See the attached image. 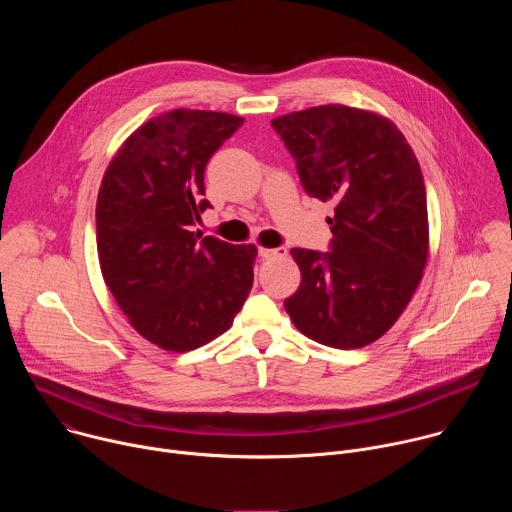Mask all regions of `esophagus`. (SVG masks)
<instances>
[{
	"mask_svg": "<svg viewBox=\"0 0 512 512\" xmlns=\"http://www.w3.org/2000/svg\"><path fill=\"white\" fill-rule=\"evenodd\" d=\"M287 255V249L285 247H275V249H259V257L261 259H281Z\"/></svg>",
	"mask_w": 512,
	"mask_h": 512,
	"instance_id": "1",
	"label": "esophagus"
}]
</instances>
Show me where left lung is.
<instances>
[{
	"mask_svg": "<svg viewBox=\"0 0 512 512\" xmlns=\"http://www.w3.org/2000/svg\"><path fill=\"white\" fill-rule=\"evenodd\" d=\"M308 196L332 200L326 253L291 249L302 283L285 312L308 338L362 348L401 316L427 259L423 174L385 117L320 105L271 121Z\"/></svg>",
	"mask_w": 512,
	"mask_h": 512,
	"instance_id": "1",
	"label": "left lung"
}]
</instances>
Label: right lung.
<instances>
[{
    "mask_svg": "<svg viewBox=\"0 0 512 512\" xmlns=\"http://www.w3.org/2000/svg\"><path fill=\"white\" fill-rule=\"evenodd\" d=\"M243 125L229 113L176 109L141 125L111 160L97 198L105 283L131 326L188 352L231 328L253 287L255 245L194 233L204 170Z\"/></svg>",
    "mask_w": 512,
    "mask_h": 512,
    "instance_id": "add662e5",
    "label": "right lung"
}]
</instances>
